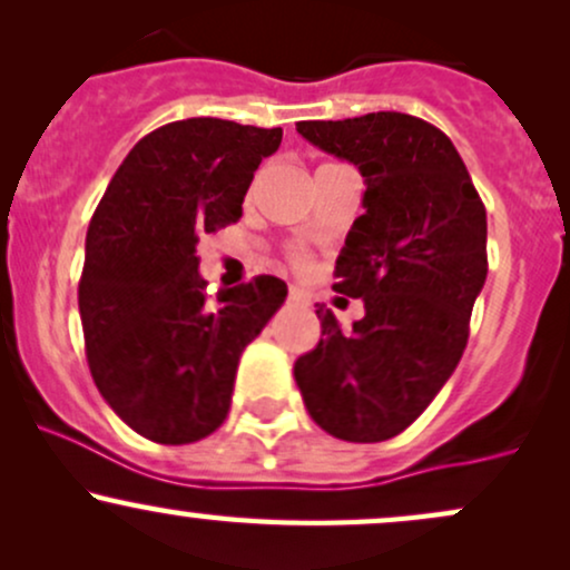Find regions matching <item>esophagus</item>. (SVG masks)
Wrapping results in <instances>:
<instances>
[{
    "mask_svg": "<svg viewBox=\"0 0 570 570\" xmlns=\"http://www.w3.org/2000/svg\"><path fill=\"white\" fill-rule=\"evenodd\" d=\"M289 303L294 305H305L307 303V294L299 289V286H289Z\"/></svg>",
    "mask_w": 570,
    "mask_h": 570,
    "instance_id": "1",
    "label": "esophagus"
}]
</instances>
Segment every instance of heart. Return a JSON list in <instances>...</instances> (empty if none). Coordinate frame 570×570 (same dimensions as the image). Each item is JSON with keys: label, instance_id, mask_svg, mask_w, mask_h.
Instances as JSON below:
<instances>
[{"label": "heart", "instance_id": "b5f03b06", "mask_svg": "<svg viewBox=\"0 0 570 570\" xmlns=\"http://www.w3.org/2000/svg\"><path fill=\"white\" fill-rule=\"evenodd\" d=\"M294 259H297L299 265H305V257H303V255H297V257H294Z\"/></svg>", "mask_w": 570, "mask_h": 570}]
</instances>
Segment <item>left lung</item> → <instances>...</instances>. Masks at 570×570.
<instances>
[{
  "label": "left lung",
  "instance_id": "left-lung-1",
  "mask_svg": "<svg viewBox=\"0 0 570 570\" xmlns=\"http://www.w3.org/2000/svg\"><path fill=\"white\" fill-rule=\"evenodd\" d=\"M297 132L366 180V212L334 267V292L361 297L366 315L342 328L318 305L321 340L294 380L321 430L380 443L430 406L462 358L489 273L485 207L454 142L416 116L297 121Z\"/></svg>",
  "mask_w": 570,
  "mask_h": 570
}]
</instances>
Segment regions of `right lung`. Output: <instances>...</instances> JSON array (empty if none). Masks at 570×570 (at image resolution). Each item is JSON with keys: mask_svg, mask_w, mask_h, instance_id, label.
<instances>
[{"mask_svg": "<svg viewBox=\"0 0 570 570\" xmlns=\"http://www.w3.org/2000/svg\"><path fill=\"white\" fill-rule=\"evenodd\" d=\"M281 127L173 121L116 169L87 228L79 313L89 372L137 435L183 445L225 422L244 347L286 299L276 276L207 297L196 244L242 217Z\"/></svg>", "mask_w": 570, "mask_h": 570, "instance_id": "obj_1", "label": "right lung"}]
</instances>
